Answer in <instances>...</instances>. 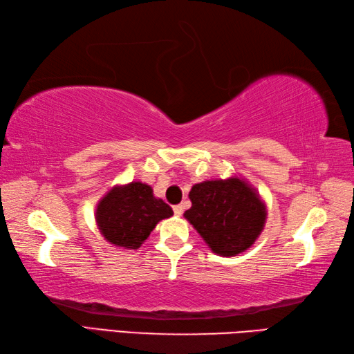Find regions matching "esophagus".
<instances>
[{
    "instance_id": "esophagus-1",
    "label": "esophagus",
    "mask_w": 354,
    "mask_h": 354,
    "mask_svg": "<svg viewBox=\"0 0 354 354\" xmlns=\"http://www.w3.org/2000/svg\"><path fill=\"white\" fill-rule=\"evenodd\" d=\"M173 212H175V214H176V216H181V214H183V212H184V205H183V204H179V205H175V207H173Z\"/></svg>"
}]
</instances>
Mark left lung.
Segmentation results:
<instances>
[{
    "label": "left lung",
    "mask_w": 354,
    "mask_h": 354,
    "mask_svg": "<svg viewBox=\"0 0 354 354\" xmlns=\"http://www.w3.org/2000/svg\"><path fill=\"white\" fill-rule=\"evenodd\" d=\"M184 218L213 253L236 256L250 248L266 225L267 210L258 192L238 176L195 184Z\"/></svg>",
    "instance_id": "1"
}]
</instances>
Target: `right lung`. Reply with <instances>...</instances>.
I'll use <instances>...</instances> for the list:
<instances>
[{
    "label": "right lung",
    "mask_w": 354,
    "mask_h": 354,
    "mask_svg": "<svg viewBox=\"0 0 354 354\" xmlns=\"http://www.w3.org/2000/svg\"><path fill=\"white\" fill-rule=\"evenodd\" d=\"M171 214L170 205L155 198L150 185L133 181L109 190L96 207L95 219L110 244L136 250L159 221Z\"/></svg>",
    "instance_id": "right-lung-1"
}]
</instances>
